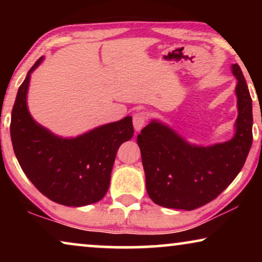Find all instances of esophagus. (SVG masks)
Wrapping results in <instances>:
<instances>
[{"mask_svg": "<svg viewBox=\"0 0 262 262\" xmlns=\"http://www.w3.org/2000/svg\"><path fill=\"white\" fill-rule=\"evenodd\" d=\"M146 120H148V114L144 111H139V112H136L134 114V127L135 130L139 132L144 127L146 124Z\"/></svg>", "mask_w": 262, "mask_h": 262, "instance_id": "esophagus-1", "label": "esophagus"}]
</instances>
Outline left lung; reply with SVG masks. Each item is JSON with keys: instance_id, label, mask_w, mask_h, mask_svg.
<instances>
[{"instance_id": "8db88e82", "label": "left lung", "mask_w": 262, "mask_h": 262, "mask_svg": "<svg viewBox=\"0 0 262 262\" xmlns=\"http://www.w3.org/2000/svg\"><path fill=\"white\" fill-rule=\"evenodd\" d=\"M231 68L237 80L238 116L230 141L211 146L193 145L156 120L137 136L146 192L157 205L198 209L216 199L241 171L253 142L252 98L241 68L238 64Z\"/></svg>"}]
</instances>
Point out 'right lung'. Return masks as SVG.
<instances>
[{
    "label": "right lung",
    "instance_id": "add662e5",
    "mask_svg": "<svg viewBox=\"0 0 262 262\" xmlns=\"http://www.w3.org/2000/svg\"><path fill=\"white\" fill-rule=\"evenodd\" d=\"M17 91L10 120L13 149L30 181L52 202L84 206L101 200L108 191L119 146L134 137L132 118L125 117L75 138H62L39 125L27 108L31 74Z\"/></svg>",
    "mask_w": 262,
    "mask_h": 262
}]
</instances>
